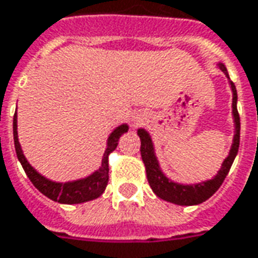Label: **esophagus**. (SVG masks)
<instances>
[{
	"label": "esophagus",
	"mask_w": 258,
	"mask_h": 258,
	"mask_svg": "<svg viewBox=\"0 0 258 258\" xmlns=\"http://www.w3.org/2000/svg\"><path fill=\"white\" fill-rule=\"evenodd\" d=\"M143 115H140V113H136L135 116L132 118V122H133V126H139L142 122H143Z\"/></svg>",
	"instance_id": "obj_1"
}]
</instances>
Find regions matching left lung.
<instances>
[{
    "instance_id": "left-lung-1",
    "label": "left lung",
    "mask_w": 258,
    "mask_h": 258,
    "mask_svg": "<svg viewBox=\"0 0 258 258\" xmlns=\"http://www.w3.org/2000/svg\"><path fill=\"white\" fill-rule=\"evenodd\" d=\"M216 66L221 72L225 73L229 85H230V90H232V116H233L234 131L230 150L227 153L226 159L222 161L219 171L215 174L212 178L192 182V184H186V182L182 184V182L171 180L170 177H167L166 173L160 167L159 159L156 154V147H154L150 133L143 127L138 129V136L140 138V154H142V160H143L145 167H146L147 181L152 186L153 192L161 200L175 204V205L192 207V205H198V204H202V202L209 200L219 189L223 180L226 178L227 173H229V170H230V167H232L234 159L237 156V152H239L240 118H239V112H237V91H236L234 84L229 78L225 64L219 61V63H216Z\"/></svg>"
}]
</instances>
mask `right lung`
I'll use <instances>...</instances> for the list:
<instances>
[{
  "instance_id": "1",
  "label": "right lung",
  "mask_w": 258,
  "mask_h": 258,
  "mask_svg": "<svg viewBox=\"0 0 258 258\" xmlns=\"http://www.w3.org/2000/svg\"><path fill=\"white\" fill-rule=\"evenodd\" d=\"M129 131L127 123H122V125L116 126L108 136L106 139V146L102 160H101V166L87 177L83 178H77V180L66 181V182H58V181H53L46 178L44 175L37 171L35 167L26 160L22 147L18 139V115L15 111L14 115V145H15V152H17V157L19 163L24 167L25 173L29 177L32 184L36 186L40 192L43 194L44 197L50 198L54 202H60V204H67V205H73V204H83L87 201H92L98 198L105 191L106 184H108V178H109V166H108V159L116 146L120 139V136Z\"/></svg>"
}]
</instances>
